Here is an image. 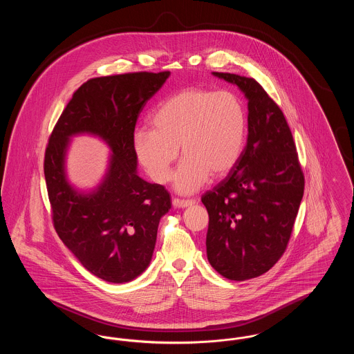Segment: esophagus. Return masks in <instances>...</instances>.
Masks as SVG:
<instances>
[{"instance_id": "esophagus-1", "label": "esophagus", "mask_w": 354, "mask_h": 354, "mask_svg": "<svg viewBox=\"0 0 354 354\" xmlns=\"http://www.w3.org/2000/svg\"><path fill=\"white\" fill-rule=\"evenodd\" d=\"M195 203V201H185V199H178V198H175L174 201H172V204H174V207H176V208H187V207H189V205H192Z\"/></svg>"}]
</instances>
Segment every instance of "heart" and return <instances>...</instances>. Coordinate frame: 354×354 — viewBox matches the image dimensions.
<instances>
[{
  "instance_id": "heart-1",
  "label": "heart",
  "mask_w": 354,
  "mask_h": 354,
  "mask_svg": "<svg viewBox=\"0 0 354 354\" xmlns=\"http://www.w3.org/2000/svg\"><path fill=\"white\" fill-rule=\"evenodd\" d=\"M152 129L133 135L135 155L156 183L171 178L179 147L185 156L174 174L182 194L198 191L209 178L228 175L240 159L247 138V110L231 91L202 87L172 95L152 115Z\"/></svg>"
}]
</instances>
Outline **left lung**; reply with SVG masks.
Returning a JSON list of instances; mask_svg holds the SVG:
<instances>
[{
    "label": "left lung",
    "instance_id": "obj_1",
    "mask_svg": "<svg viewBox=\"0 0 354 354\" xmlns=\"http://www.w3.org/2000/svg\"><path fill=\"white\" fill-rule=\"evenodd\" d=\"M248 101L247 145L234 169L207 191V257L228 280L257 277L286 252L304 195L296 145L280 107L253 78L212 73Z\"/></svg>",
    "mask_w": 354,
    "mask_h": 354
}]
</instances>
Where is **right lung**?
<instances>
[{"label":"right lung","instance_id":"right-lung-1","mask_svg":"<svg viewBox=\"0 0 354 354\" xmlns=\"http://www.w3.org/2000/svg\"><path fill=\"white\" fill-rule=\"evenodd\" d=\"M169 71L127 73L84 82L58 119L45 151L44 172L53 223L59 239L86 270L109 283H129L151 261L159 220L169 212L167 189L136 174L135 124ZM95 134L112 150L106 175L82 193L68 183L69 138Z\"/></svg>","mask_w":354,"mask_h":354}]
</instances>
